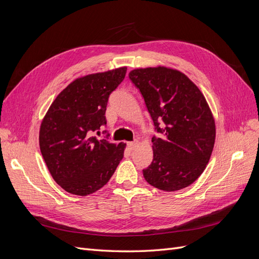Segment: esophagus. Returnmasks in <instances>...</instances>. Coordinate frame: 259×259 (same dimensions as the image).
I'll return each instance as SVG.
<instances>
[{
  "label": "esophagus",
  "mask_w": 259,
  "mask_h": 259,
  "mask_svg": "<svg viewBox=\"0 0 259 259\" xmlns=\"http://www.w3.org/2000/svg\"><path fill=\"white\" fill-rule=\"evenodd\" d=\"M137 144H138L137 142H130V143H127V148L130 149V150H134Z\"/></svg>",
  "instance_id": "esophagus-1"
}]
</instances>
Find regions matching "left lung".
<instances>
[{
  "label": "left lung",
  "instance_id": "left-lung-1",
  "mask_svg": "<svg viewBox=\"0 0 259 259\" xmlns=\"http://www.w3.org/2000/svg\"><path fill=\"white\" fill-rule=\"evenodd\" d=\"M130 80L151 116L153 160L143 169L148 184L163 191L191 185L204 170L215 143V122L203 94L192 81L165 67L135 69Z\"/></svg>",
  "mask_w": 259,
  "mask_h": 259
}]
</instances>
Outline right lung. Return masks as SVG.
Segmentation results:
<instances>
[{"mask_svg": "<svg viewBox=\"0 0 259 259\" xmlns=\"http://www.w3.org/2000/svg\"><path fill=\"white\" fill-rule=\"evenodd\" d=\"M125 74L126 67H122L76 79L54 100L42 121L43 159L55 182L69 193L83 197L99 190L123 159L125 144H111L108 136L98 139L93 133L106 126L109 96Z\"/></svg>", "mask_w": 259, "mask_h": 259, "instance_id": "right-lung-1", "label": "right lung"}]
</instances>
